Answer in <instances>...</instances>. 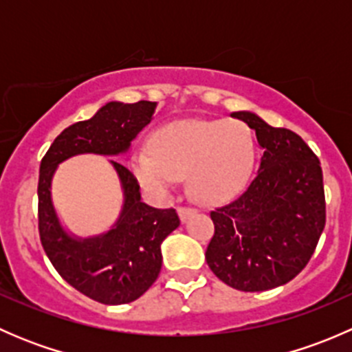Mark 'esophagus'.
I'll use <instances>...</instances> for the list:
<instances>
[{"label":"esophagus","mask_w":352,"mask_h":352,"mask_svg":"<svg viewBox=\"0 0 352 352\" xmlns=\"http://www.w3.org/2000/svg\"><path fill=\"white\" fill-rule=\"evenodd\" d=\"M192 214H196V209L189 208V206H180L179 208V216H180V221H187Z\"/></svg>","instance_id":"esophagus-1"}]
</instances>
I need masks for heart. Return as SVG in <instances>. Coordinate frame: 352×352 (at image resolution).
I'll return each instance as SVG.
<instances>
[{
    "label": "heart",
    "instance_id": "obj_1",
    "mask_svg": "<svg viewBox=\"0 0 352 352\" xmlns=\"http://www.w3.org/2000/svg\"><path fill=\"white\" fill-rule=\"evenodd\" d=\"M255 143L242 120H177L155 131L150 151L131 158V170L144 187L165 192L187 177V190L202 204L235 199L247 186Z\"/></svg>",
    "mask_w": 352,
    "mask_h": 352
}]
</instances>
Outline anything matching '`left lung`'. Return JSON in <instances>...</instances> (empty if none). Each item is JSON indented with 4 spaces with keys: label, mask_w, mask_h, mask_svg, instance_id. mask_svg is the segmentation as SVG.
Wrapping results in <instances>:
<instances>
[{
    "label": "left lung",
    "mask_w": 352,
    "mask_h": 352,
    "mask_svg": "<svg viewBox=\"0 0 352 352\" xmlns=\"http://www.w3.org/2000/svg\"><path fill=\"white\" fill-rule=\"evenodd\" d=\"M255 131L264 150L247 190L211 211L209 269L240 291H267L296 278L325 226L324 175L317 155L293 131L252 112H233Z\"/></svg>",
    "instance_id": "obj_1"
}]
</instances>
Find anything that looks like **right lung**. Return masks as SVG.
<instances>
[{
	"label": "right lung",
	"mask_w": 352,
	"mask_h": 352,
	"mask_svg": "<svg viewBox=\"0 0 352 352\" xmlns=\"http://www.w3.org/2000/svg\"><path fill=\"white\" fill-rule=\"evenodd\" d=\"M156 102H109L91 119L66 127L41 162L38 172V235L66 283L104 305L138 300L162 269L163 240L180 225L173 208L156 209L141 201L140 184L124 165L113 162L124 190V206L112 230L91 239H73L63 230L51 199V180L66 158L80 153L119 155L151 122Z\"/></svg>",
	"instance_id": "obj_1"
}]
</instances>
